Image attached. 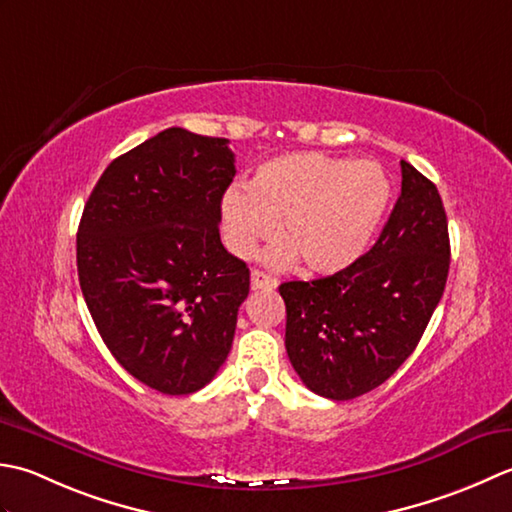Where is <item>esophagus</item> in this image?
<instances>
[{
  "instance_id": "obj_1",
  "label": "esophagus",
  "mask_w": 512,
  "mask_h": 512,
  "mask_svg": "<svg viewBox=\"0 0 512 512\" xmlns=\"http://www.w3.org/2000/svg\"><path fill=\"white\" fill-rule=\"evenodd\" d=\"M252 287H254V289H276V287H278V280L267 276L265 271L254 269V271H252Z\"/></svg>"
}]
</instances>
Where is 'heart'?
<instances>
[{
    "instance_id": "b5f03b06",
    "label": "heart",
    "mask_w": 512,
    "mask_h": 512,
    "mask_svg": "<svg viewBox=\"0 0 512 512\" xmlns=\"http://www.w3.org/2000/svg\"><path fill=\"white\" fill-rule=\"evenodd\" d=\"M391 198L382 165L320 152H291L260 163L247 187H232L221 201L229 252L247 258L276 234L267 258L285 265L302 258L316 274H338L367 252Z\"/></svg>"
}]
</instances>
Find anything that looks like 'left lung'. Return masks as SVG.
Here are the masks:
<instances>
[{
    "label": "left lung",
    "mask_w": 512,
    "mask_h": 512,
    "mask_svg": "<svg viewBox=\"0 0 512 512\" xmlns=\"http://www.w3.org/2000/svg\"><path fill=\"white\" fill-rule=\"evenodd\" d=\"M400 165L402 192L369 252L333 276L278 287L291 367L322 398L353 400L389 380L444 294L451 243L440 192Z\"/></svg>",
    "instance_id": "obj_1"
}]
</instances>
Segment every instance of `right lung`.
Instances as JSON below:
<instances>
[{"instance_id":"1","label":"right lung","mask_w":512,"mask_h":512,"mask_svg":"<svg viewBox=\"0 0 512 512\" xmlns=\"http://www.w3.org/2000/svg\"><path fill=\"white\" fill-rule=\"evenodd\" d=\"M227 139L168 128L114 159L77 234L86 305L121 367L165 395L212 382L232 349L249 269L218 234Z\"/></svg>"}]
</instances>
